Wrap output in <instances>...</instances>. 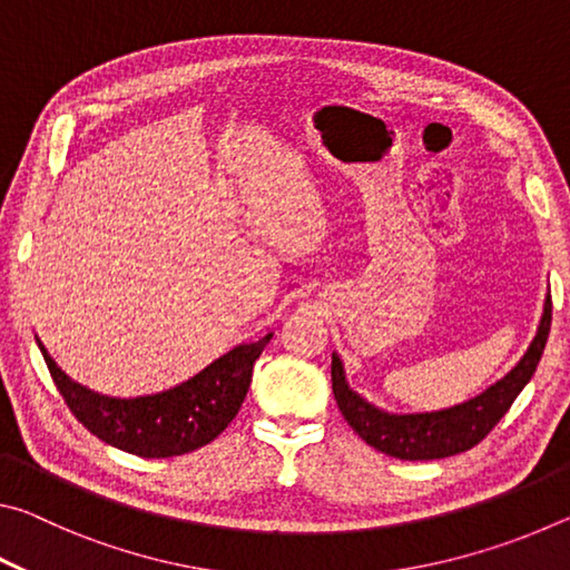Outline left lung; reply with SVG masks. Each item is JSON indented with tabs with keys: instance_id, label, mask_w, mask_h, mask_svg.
Returning <instances> with one entry per match:
<instances>
[{
	"instance_id": "obj_1",
	"label": "left lung",
	"mask_w": 570,
	"mask_h": 570,
	"mask_svg": "<svg viewBox=\"0 0 570 570\" xmlns=\"http://www.w3.org/2000/svg\"><path fill=\"white\" fill-rule=\"evenodd\" d=\"M551 312L553 304L551 294H548L538 332L533 342H530L528 352L523 354V360L503 380H498L493 387H488L468 402L455 404V407L417 414H394L374 407V404L360 397L346 384L344 364L336 354H332L334 400L356 435L366 445L384 452V455L400 460H440L458 455V452L475 448L503 420L510 404L515 402L518 394L523 392L530 377L535 374V366L546 350L548 332H551Z\"/></svg>"
}]
</instances>
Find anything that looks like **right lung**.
<instances>
[{
	"label": "right lung",
	"instance_id": "obj_1",
	"mask_svg": "<svg viewBox=\"0 0 570 570\" xmlns=\"http://www.w3.org/2000/svg\"><path fill=\"white\" fill-rule=\"evenodd\" d=\"M272 336L234 346L176 387L130 400L108 397L72 382L40 340L37 346L67 407L95 438L138 458H173L208 445L228 428L244 404L254 364Z\"/></svg>",
	"mask_w": 570,
	"mask_h": 570
}]
</instances>
